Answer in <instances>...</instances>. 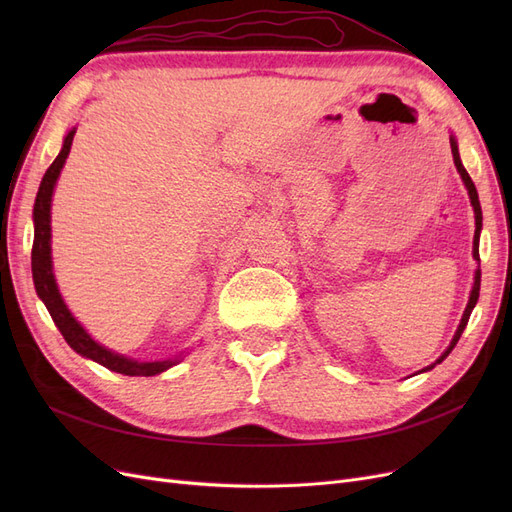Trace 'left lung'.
<instances>
[{
	"label": "left lung",
	"mask_w": 512,
	"mask_h": 512,
	"mask_svg": "<svg viewBox=\"0 0 512 512\" xmlns=\"http://www.w3.org/2000/svg\"><path fill=\"white\" fill-rule=\"evenodd\" d=\"M451 151H453V162H455V166H457V173L461 175L463 183H466V188H468V196H470V203H472V207H474L476 232H474V250H472V254H474V258H476V260H480V258H478V237H480V228H483V211H480V203H478V192H476V185H474V181H472V179H470V175H468V170L463 168V164H461V158H459V149H457V141H455V136H451ZM478 290H480V269H476V275H474V286H472V292H470V301H468V305H466V312H463V316H461V322H459V327H457V333H455V337H453L451 346H448V348L442 352V356H440V359H438L436 363L429 365V367H425L423 371H427V369H433V367H436L438 363H442V361L446 359V356L451 354V350L457 346L459 337H461L463 329H466V324H468V320H470L472 309H474V305H476V301H478Z\"/></svg>",
	"instance_id": "8db88e82"
}]
</instances>
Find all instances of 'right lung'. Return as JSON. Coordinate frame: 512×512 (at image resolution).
<instances>
[{
	"mask_svg": "<svg viewBox=\"0 0 512 512\" xmlns=\"http://www.w3.org/2000/svg\"><path fill=\"white\" fill-rule=\"evenodd\" d=\"M76 134V128H72L66 138H64V147H61L59 156L53 160V164L46 168V173L40 181V190L36 194V205H34V247H32V273H34V286L38 297L42 303L49 309V314L53 322L57 324V329L64 335L68 346L79 352L85 359L96 361L104 365L106 369L117 371V374L123 376H156L166 371L168 367H173L179 363L181 356H175V359L168 361H134L128 359V356L117 354L113 350H108L100 346L96 339H91V335L81 327L76 318L70 314L68 305L61 299V294L55 284V275H53V258H51V198L57 177L61 173V168L66 164V158L72 147V138Z\"/></svg>",
	"mask_w": 512,
	"mask_h": 512,
	"instance_id": "right-lung-1",
	"label": "right lung"
}]
</instances>
